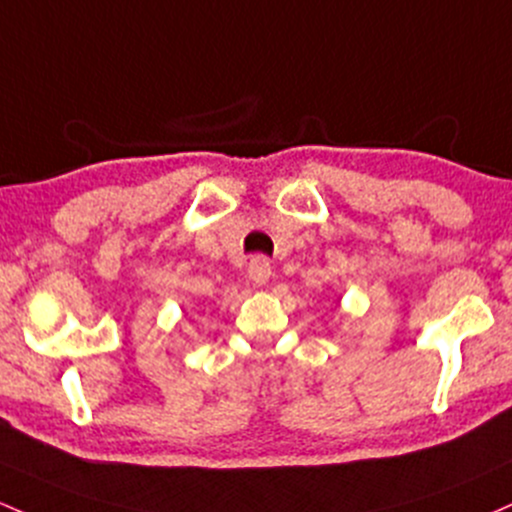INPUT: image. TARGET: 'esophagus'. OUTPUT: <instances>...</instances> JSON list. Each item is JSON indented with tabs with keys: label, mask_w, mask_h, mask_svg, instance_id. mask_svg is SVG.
Returning a JSON list of instances; mask_svg holds the SVG:
<instances>
[{
	"label": "esophagus",
	"mask_w": 512,
	"mask_h": 512,
	"mask_svg": "<svg viewBox=\"0 0 512 512\" xmlns=\"http://www.w3.org/2000/svg\"><path fill=\"white\" fill-rule=\"evenodd\" d=\"M247 277L252 279V284L262 286L269 282V277H272V267H269L265 257H252L250 265H247Z\"/></svg>",
	"instance_id": "esophagus-1"
}]
</instances>
